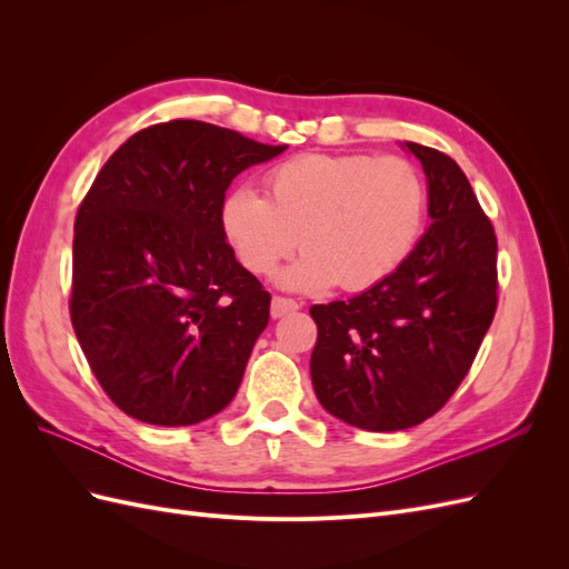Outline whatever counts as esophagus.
<instances>
[{
  "label": "esophagus",
  "mask_w": 569,
  "mask_h": 569,
  "mask_svg": "<svg viewBox=\"0 0 569 569\" xmlns=\"http://www.w3.org/2000/svg\"><path fill=\"white\" fill-rule=\"evenodd\" d=\"M299 308V303L295 301V299H287V297H272V301H270V316L278 320V318H282V316H287V313H295Z\"/></svg>",
  "instance_id": "34e87169"
}]
</instances>
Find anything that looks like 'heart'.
I'll list each match as a JSON object with an SVG mask.
<instances>
[{"instance_id":"b5f03b06","label":"heart","mask_w":569,"mask_h":569,"mask_svg":"<svg viewBox=\"0 0 569 569\" xmlns=\"http://www.w3.org/2000/svg\"><path fill=\"white\" fill-rule=\"evenodd\" d=\"M427 216V184L416 163L370 153H306L266 176V197L237 187L222 199L220 228L239 263L270 274L306 249L280 282L320 291L335 282L368 289L416 249Z\"/></svg>"}]
</instances>
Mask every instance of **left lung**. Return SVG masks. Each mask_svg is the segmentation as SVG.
<instances>
[{"label":"left lung","instance_id":"1","mask_svg":"<svg viewBox=\"0 0 569 569\" xmlns=\"http://www.w3.org/2000/svg\"><path fill=\"white\" fill-rule=\"evenodd\" d=\"M427 176L432 226L389 278L318 303L313 389L330 416L368 432L432 418L468 375L496 313V232L446 153L406 142Z\"/></svg>","mask_w":569,"mask_h":569}]
</instances>
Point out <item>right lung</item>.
<instances>
[{
  "mask_svg": "<svg viewBox=\"0 0 569 569\" xmlns=\"http://www.w3.org/2000/svg\"><path fill=\"white\" fill-rule=\"evenodd\" d=\"M287 149L201 120L134 132L76 216L71 320L109 399L180 427L226 408L270 318V295L220 228L230 182Z\"/></svg>",
  "mask_w": 569,
  "mask_h": 569,
  "instance_id": "1",
  "label": "right lung"
}]
</instances>
